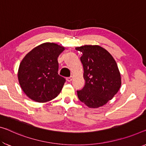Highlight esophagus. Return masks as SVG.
I'll return each instance as SVG.
<instances>
[{
	"label": "esophagus",
	"mask_w": 146,
	"mask_h": 146,
	"mask_svg": "<svg viewBox=\"0 0 146 146\" xmlns=\"http://www.w3.org/2000/svg\"><path fill=\"white\" fill-rule=\"evenodd\" d=\"M72 76H70V77H68V78H66V81L67 82H71L72 80Z\"/></svg>",
	"instance_id": "34e87169"
}]
</instances>
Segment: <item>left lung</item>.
<instances>
[{"mask_svg":"<svg viewBox=\"0 0 146 146\" xmlns=\"http://www.w3.org/2000/svg\"><path fill=\"white\" fill-rule=\"evenodd\" d=\"M82 53L85 86L77 91L81 102L97 108L111 100L121 85V74L112 55L98 45H85L76 48Z\"/></svg>","mask_w":146,"mask_h":146,"instance_id":"left-lung-1","label":"left lung"}]
</instances>
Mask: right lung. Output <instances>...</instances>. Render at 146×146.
Segmentation results:
<instances>
[{
  "label": "right lung",
  "mask_w": 146,
  "mask_h": 146,
  "mask_svg": "<svg viewBox=\"0 0 146 146\" xmlns=\"http://www.w3.org/2000/svg\"><path fill=\"white\" fill-rule=\"evenodd\" d=\"M65 48L55 43L39 45L20 62L17 78L22 90L31 100L46 102L59 95L65 79L58 74V57Z\"/></svg>",
  "instance_id": "right-lung-1"
}]
</instances>
